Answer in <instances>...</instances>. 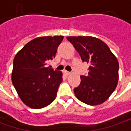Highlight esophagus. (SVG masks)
I'll use <instances>...</instances> for the list:
<instances>
[{"label":"esophagus","mask_w":131,"mask_h":131,"mask_svg":"<svg viewBox=\"0 0 131 131\" xmlns=\"http://www.w3.org/2000/svg\"><path fill=\"white\" fill-rule=\"evenodd\" d=\"M63 73H64V74H65L66 76H69L71 74V72H69V71H66V70H65V71H63Z\"/></svg>","instance_id":"34e87169"}]
</instances>
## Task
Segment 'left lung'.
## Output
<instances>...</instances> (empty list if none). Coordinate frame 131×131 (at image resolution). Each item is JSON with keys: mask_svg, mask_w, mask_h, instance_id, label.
I'll return each mask as SVG.
<instances>
[{"mask_svg": "<svg viewBox=\"0 0 131 131\" xmlns=\"http://www.w3.org/2000/svg\"><path fill=\"white\" fill-rule=\"evenodd\" d=\"M67 40L80 54L82 61L90 64L88 75L80 76V84L74 89L76 97L87 105H100L117 86V58L105 43L94 37H67Z\"/></svg>", "mask_w": 131, "mask_h": 131, "instance_id": "8db88e82", "label": "left lung"}]
</instances>
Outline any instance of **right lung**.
I'll use <instances>...</instances> for the list:
<instances>
[{"label": "right lung", "mask_w": 131, "mask_h": 131, "mask_svg": "<svg viewBox=\"0 0 131 131\" xmlns=\"http://www.w3.org/2000/svg\"><path fill=\"white\" fill-rule=\"evenodd\" d=\"M63 36L40 37L31 40L14 58L12 82L25 105L40 109L55 100L62 73L46 66L55 57Z\"/></svg>", "instance_id": "1"}]
</instances>
